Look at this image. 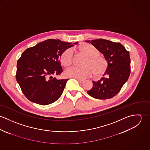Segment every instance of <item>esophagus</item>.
Segmentation results:
<instances>
[{
    "label": "esophagus",
    "mask_w": 150,
    "mask_h": 150,
    "mask_svg": "<svg viewBox=\"0 0 150 150\" xmlns=\"http://www.w3.org/2000/svg\"><path fill=\"white\" fill-rule=\"evenodd\" d=\"M78 80V81L80 83V84H83L84 82V80Z\"/></svg>",
    "instance_id": "obj_1"
}]
</instances>
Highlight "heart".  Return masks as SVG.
I'll return each mask as SVG.
<instances>
[{"instance_id": "obj_1", "label": "heart", "mask_w": 150, "mask_h": 150, "mask_svg": "<svg viewBox=\"0 0 150 150\" xmlns=\"http://www.w3.org/2000/svg\"><path fill=\"white\" fill-rule=\"evenodd\" d=\"M80 50L88 57L84 67H72L65 71V75L77 80H84L92 76L93 73L99 76L103 74L107 70L108 62L107 59L100 55L99 50L90 44H86L80 47ZM73 57L71 50L64 51L61 55L60 62L65 67L70 66L73 63Z\"/></svg>"}]
</instances>
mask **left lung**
<instances>
[{"mask_svg":"<svg viewBox=\"0 0 150 150\" xmlns=\"http://www.w3.org/2000/svg\"><path fill=\"white\" fill-rule=\"evenodd\" d=\"M91 43L104 55L108 67L103 77L98 81H92V88L87 91L89 95L98 99L113 98L127 81L130 73L129 52L121 43L103 39L93 40Z\"/></svg>","mask_w":150,"mask_h":150,"instance_id":"obj_1","label":"left lung"}]
</instances>
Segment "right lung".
<instances>
[{"instance_id": "obj_1", "label": "right lung", "mask_w": 150, "mask_h": 150, "mask_svg": "<svg viewBox=\"0 0 150 150\" xmlns=\"http://www.w3.org/2000/svg\"><path fill=\"white\" fill-rule=\"evenodd\" d=\"M72 46L58 39H48L22 54L17 64L16 79L28 100L48 105L60 98L69 79L57 80L52 76L62 72L61 55Z\"/></svg>"}]
</instances>
